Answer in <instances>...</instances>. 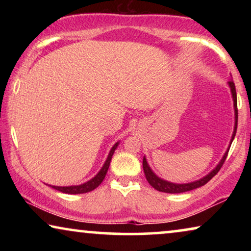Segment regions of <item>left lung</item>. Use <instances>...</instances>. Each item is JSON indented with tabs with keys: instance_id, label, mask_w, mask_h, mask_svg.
<instances>
[{
	"instance_id": "left-lung-1",
	"label": "left lung",
	"mask_w": 251,
	"mask_h": 251,
	"mask_svg": "<svg viewBox=\"0 0 251 251\" xmlns=\"http://www.w3.org/2000/svg\"><path fill=\"white\" fill-rule=\"evenodd\" d=\"M228 87L231 89V94H232V99H233V107H234V129H233V133H232V138H231V142H229V145H228V149L226 150V152L224 153V155L219 161L217 166H216L214 169H212L210 173L208 175H205L204 177L200 178V179L198 180H194V181H191V183H185V184H176V183H171V181H168V180H164L162 178L157 176V175L154 173V171L151 169V167L149 166V163H147V160L146 157L144 156L143 159V169H144V173H145V177L147 181H149L150 185L152 187L155 188L156 191L159 192H164V193H184V192H188V191H192V190H195V188L198 187H201L203 186L208 183L209 180L211 179L212 177L215 176L216 174L218 173L219 169H221L223 163L225 162L226 160V156H227V153H228V150L229 147H231V144L233 142V139H234L235 137V133H236V126H238V104H236V91H235V85L233 83L232 81L228 82Z\"/></svg>"
}]
</instances>
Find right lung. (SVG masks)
<instances>
[{
	"label": "right lung",
	"instance_id": "right-lung-1",
	"mask_svg": "<svg viewBox=\"0 0 251 251\" xmlns=\"http://www.w3.org/2000/svg\"><path fill=\"white\" fill-rule=\"evenodd\" d=\"M119 144H120V142L115 143L114 145H113V147L108 153L107 159H106L105 163L102 164L101 169L99 170L98 174L96 175L95 177H92L90 180L85 181V183L81 184V185H71V186H54V185H49V186L54 188V190L61 192V193H66V194H82V193H88V192L94 191L95 188H97L99 185L101 184V181L104 180L106 174H107L109 163H111L112 156L115 152L116 147L119 146Z\"/></svg>",
	"mask_w": 251,
	"mask_h": 251
}]
</instances>
